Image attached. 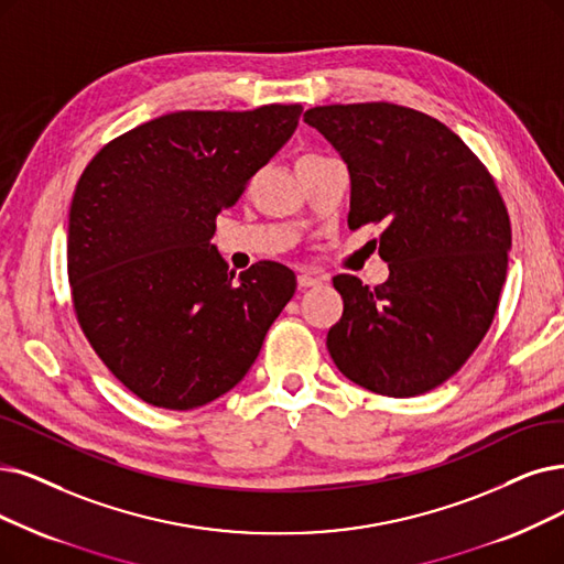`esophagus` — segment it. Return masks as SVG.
Wrapping results in <instances>:
<instances>
[{"instance_id": "obj_1", "label": "esophagus", "mask_w": 564, "mask_h": 564, "mask_svg": "<svg viewBox=\"0 0 564 564\" xmlns=\"http://www.w3.org/2000/svg\"><path fill=\"white\" fill-rule=\"evenodd\" d=\"M317 284H322V278H317V275H310V273H301V275H299V286H301V289L317 286Z\"/></svg>"}]
</instances>
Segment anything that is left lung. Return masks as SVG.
<instances>
[{
	"mask_svg": "<svg viewBox=\"0 0 564 564\" xmlns=\"http://www.w3.org/2000/svg\"><path fill=\"white\" fill-rule=\"evenodd\" d=\"M303 120L349 171V229L384 224L389 280L333 278L345 301L333 364L379 395L412 398L456 375L498 310L511 224L490 173L440 120L395 104H333Z\"/></svg>",
	"mask_w": 564,
	"mask_h": 564,
	"instance_id": "8db88e82",
	"label": "left lung"
}]
</instances>
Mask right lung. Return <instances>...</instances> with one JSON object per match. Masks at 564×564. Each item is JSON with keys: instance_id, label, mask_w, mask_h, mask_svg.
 <instances>
[{"instance_id": "obj_1", "label": "right lung", "mask_w": 564, "mask_h": 564, "mask_svg": "<svg viewBox=\"0 0 564 564\" xmlns=\"http://www.w3.org/2000/svg\"><path fill=\"white\" fill-rule=\"evenodd\" d=\"M301 112H169L83 171L66 229L76 317L143 402L183 412L231 391L294 296V270L259 261L236 278L210 238L217 213L294 137Z\"/></svg>"}]
</instances>
